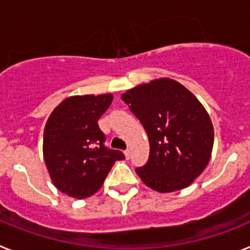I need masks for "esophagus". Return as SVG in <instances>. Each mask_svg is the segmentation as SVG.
Masks as SVG:
<instances>
[{
    "label": "esophagus",
    "mask_w": 250,
    "mask_h": 250,
    "mask_svg": "<svg viewBox=\"0 0 250 250\" xmlns=\"http://www.w3.org/2000/svg\"><path fill=\"white\" fill-rule=\"evenodd\" d=\"M124 154H125V158L130 159V150L129 149L125 150V151H124Z\"/></svg>",
    "instance_id": "34e87169"
}]
</instances>
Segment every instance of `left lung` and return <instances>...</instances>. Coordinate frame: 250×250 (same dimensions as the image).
I'll list each match as a JSON object with an SVG mask.
<instances>
[{"label":"left lung","mask_w":250,"mask_h":250,"mask_svg":"<svg viewBox=\"0 0 250 250\" xmlns=\"http://www.w3.org/2000/svg\"><path fill=\"white\" fill-rule=\"evenodd\" d=\"M149 138L150 154L135 171L160 193L189 187L207 167L214 143L210 118L182 83L159 79L121 95Z\"/></svg>","instance_id":"obj_1"}]
</instances>
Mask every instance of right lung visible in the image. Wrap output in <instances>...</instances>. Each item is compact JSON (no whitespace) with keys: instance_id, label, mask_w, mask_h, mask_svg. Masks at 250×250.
Wrapping results in <instances>:
<instances>
[{"instance_id":"1","label":"right lung","mask_w":250,"mask_h":250,"mask_svg":"<svg viewBox=\"0 0 250 250\" xmlns=\"http://www.w3.org/2000/svg\"><path fill=\"white\" fill-rule=\"evenodd\" d=\"M112 103L111 94L71 96L51 112L43 131V159L55 187L76 199L101 188L116 160L125 155L105 146L99 119Z\"/></svg>"}]
</instances>
